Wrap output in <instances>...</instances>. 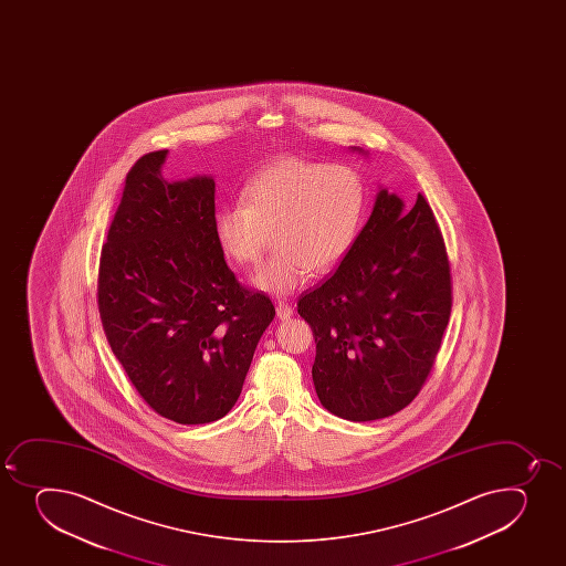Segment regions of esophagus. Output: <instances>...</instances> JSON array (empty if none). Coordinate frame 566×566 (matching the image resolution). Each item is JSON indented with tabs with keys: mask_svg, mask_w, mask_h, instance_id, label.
Returning a JSON list of instances; mask_svg holds the SVG:
<instances>
[{
	"mask_svg": "<svg viewBox=\"0 0 566 566\" xmlns=\"http://www.w3.org/2000/svg\"><path fill=\"white\" fill-rule=\"evenodd\" d=\"M276 315L280 321H287L293 315V308L287 303H279L276 304Z\"/></svg>",
	"mask_w": 566,
	"mask_h": 566,
	"instance_id": "esophagus-1",
	"label": "esophagus"
}]
</instances>
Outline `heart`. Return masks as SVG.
I'll list each match as a JSON object with an SVG mask.
<instances>
[{
	"label": "heart",
	"instance_id": "heart-1",
	"mask_svg": "<svg viewBox=\"0 0 566 566\" xmlns=\"http://www.w3.org/2000/svg\"><path fill=\"white\" fill-rule=\"evenodd\" d=\"M364 180L353 168L280 158L247 180L241 205L219 208L213 232L230 262L254 268L269 234L273 256L252 284L290 295L314 273H328L347 256L364 219Z\"/></svg>",
	"mask_w": 566,
	"mask_h": 566
}]
</instances>
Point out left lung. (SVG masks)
I'll use <instances>...</instances> for the list:
<instances>
[{"label":"left lung","mask_w":566,"mask_h":566,"mask_svg":"<svg viewBox=\"0 0 566 566\" xmlns=\"http://www.w3.org/2000/svg\"><path fill=\"white\" fill-rule=\"evenodd\" d=\"M297 308L314 332L312 376L331 413L367 422L406 408L436 364L452 310L447 247L424 197L406 212L381 188L347 256Z\"/></svg>","instance_id":"obj_1"}]
</instances>
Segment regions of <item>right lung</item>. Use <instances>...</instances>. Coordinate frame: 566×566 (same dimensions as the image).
<instances>
[{
    "instance_id": "obj_1",
    "label": "right lung",
    "mask_w": 566,
    "mask_h": 566,
    "mask_svg": "<svg viewBox=\"0 0 566 566\" xmlns=\"http://www.w3.org/2000/svg\"><path fill=\"white\" fill-rule=\"evenodd\" d=\"M168 149L130 168L103 245L97 306L114 356L149 408L179 424L229 413L274 306L219 249L216 182H168Z\"/></svg>"
}]
</instances>
